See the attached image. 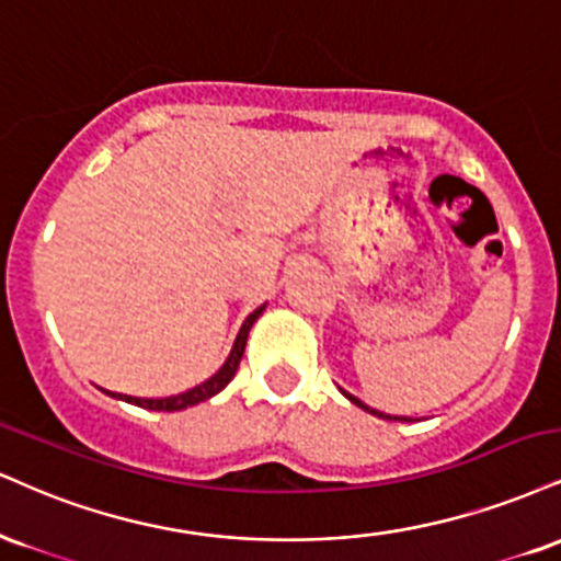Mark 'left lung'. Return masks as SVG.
I'll use <instances>...</instances> for the list:
<instances>
[{
	"label": "left lung",
	"instance_id": "left-lung-1",
	"mask_svg": "<svg viewBox=\"0 0 561 561\" xmlns=\"http://www.w3.org/2000/svg\"><path fill=\"white\" fill-rule=\"evenodd\" d=\"M342 391V394H345L347 397V400L350 402H353V404H357V408H360V410H366V413H370V415H376V417H383V421H413V417H404V415H389V413H381V410H376V408H368V404L366 402H360V400H357V397L355 394H350V391H345V389H340Z\"/></svg>",
	"mask_w": 561,
	"mask_h": 561
}]
</instances>
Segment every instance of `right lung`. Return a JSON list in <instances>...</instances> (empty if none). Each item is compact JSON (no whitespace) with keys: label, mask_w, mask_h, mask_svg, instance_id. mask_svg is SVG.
<instances>
[{"label":"right lung","mask_w":561,"mask_h":561,"mask_svg":"<svg viewBox=\"0 0 561 561\" xmlns=\"http://www.w3.org/2000/svg\"><path fill=\"white\" fill-rule=\"evenodd\" d=\"M263 310H266V302L255 308L253 313L248 316L245 321H242V327H240L238 336H234V345H232V350H229L227 360L221 363V368L216 370L211 379L201 381L198 387L180 391V394H172V397H130V394H117V391H110V389H101V391L114 397V400L138 404V408H146V410H157V413H174V410H185V408H193V404H198V402L211 400V397L219 394V391L225 389L229 381H232V376L238 374L242 353H245L248 334H251V327L255 323V319H259V316L263 313Z\"/></svg>","instance_id":"obj_1"}]
</instances>
